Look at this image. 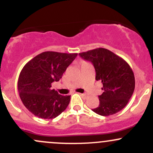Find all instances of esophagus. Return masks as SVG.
<instances>
[{"label":"esophagus","mask_w":153,"mask_h":153,"mask_svg":"<svg viewBox=\"0 0 153 153\" xmlns=\"http://www.w3.org/2000/svg\"><path fill=\"white\" fill-rule=\"evenodd\" d=\"M80 96H87V94H80Z\"/></svg>","instance_id":"esophagus-1"}]
</instances>
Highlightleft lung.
Returning <instances> with one entry per match:
<instances>
[{"mask_svg": "<svg viewBox=\"0 0 153 153\" xmlns=\"http://www.w3.org/2000/svg\"><path fill=\"white\" fill-rule=\"evenodd\" d=\"M89 61L96 71V80L103 84V94L99 96V105L93 111L101 116L119 112L127 104L135 87L132 70L122 57L104 48H97L79 54Z\"/></svg>", "mask_w": 153, "mask_h": 153, "instance_id": "1", "label": "left lung"}]
</instances>
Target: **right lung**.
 Segmentation results:
<instances>
[{
    "label": "right lung",
    "mask_w": 153,
    "mask_h": 153,
    "mask_svg": "<svg viewBox=\"0 0 153 153\" xmlns=\"http://www.w3.org/2000/svg\"><path fill=\"white\" fill-rule=\"evenodd\" d=\"M77 53L45 52L34 57L23 68L19 77L18 91L22 101L39 118L54 119L64 111L71 96H62L52 83L59 81Z\"/></svg>",
    "instance_id": "right-lung-1"
}]
</instances>
